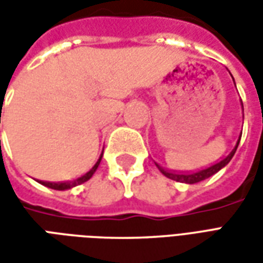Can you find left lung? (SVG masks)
<instances>
[{
    "label": "left lung",
    "mask_w": 263,
    "mask_h": 263,
    "mask_svg": "<svg viewBox=\"0 0 263 263\" xmlns=\"http://www.w3.org/2000/svg\"><path fill=\"white\" fill-rule=\"evenodd\" d=\"M239 139H241V137L238 138L235 148L232 149L231 152L227 155L224 159L220 160V162H218V163H215V165L210 166V167H207V169H201V171L196 172V173H189V172L187 173H183V172H172V171H167V169H163V167L159 165H156V166H158V169H159V171L162 172L166 177H169V179H172V180H176V182H180V183H189V184H194V183H198V182H201V180L209 179L210 176H213L214 173H217L220 169H222V167H224V166H226L227 163L232 159V156H234V154H235V151H237L238 148Z\"/></svg>",
    "instance_id": "1"
}]
</instances>
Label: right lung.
Listing matches in <instances>:
<instances>
[{"label": "right lung", "instance_id": "1", "mask_svg": "<svg viewBox=\"0 0 263 263\" xmlns=\"http://www.w3.org/2000/svg\"><path fill=\"white\" fill-rule=\"evenodd\" d=\"M1 117V114H0ZM101 158H103V154H101V156H100V159L97 160V163L92 166L90 171L87 172L86 175H83V176L77 177V179H74V180H71V182H63V183H52V182H41L43 184V186H46V187H50V189H54V190H67V189H71L74 187V186H77V184H81V183L87 182L90 177L94 175V172L97 171L98 165H100V162H101Z\"/></svg>", "mask_w": 263, "mask_h": 263}]
</instances>
